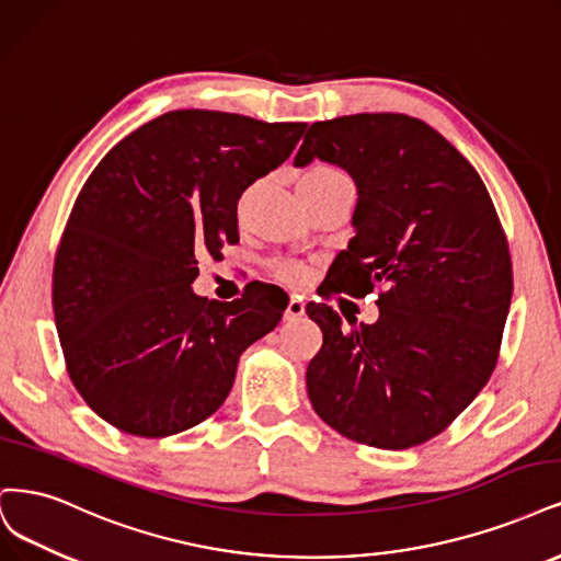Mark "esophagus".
Returning a JSON list of instances; mask_svg holds the SVG:
<instances>
[{
	"label": "esophagus",
	"mask_w": 561,
	"mask_h": 561,
	"mask_svg": "<svg viewBox=\"0 0 561 561\" xmlns=\"http://www.w3.org/2000/svg\"><path fill=\"white\" fill-rule=\"evenodd\" d=\"M304 313H306V306H304V301L299 297H293V299L287 301V308H285V318L287 320H297Z\"/></svg>",
	"instance_id": "obj_1"
}]
</instances>
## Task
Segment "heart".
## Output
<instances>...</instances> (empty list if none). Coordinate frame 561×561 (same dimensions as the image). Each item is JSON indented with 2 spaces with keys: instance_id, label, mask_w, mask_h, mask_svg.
I'll return each instance as SVG.
<instances>
[{
  "instance_id": "1",
  "label": "heart",
  "mask_w": 561,
  "mask_h": 561,
  "mask_svg": "<svg viewBox=\"0 0 561 561\" xmlns=\"http://www.w3.org/2000/svg\"><path fill=\"white\" fill-rule=\"evenodd\" d=\"M339 179H345V176L332 167H313L299 179V187H322V185L334 183ZM276 276L289 285H304L308 278V268L299 262H278Z\"/></svg>"
}]
</instances>
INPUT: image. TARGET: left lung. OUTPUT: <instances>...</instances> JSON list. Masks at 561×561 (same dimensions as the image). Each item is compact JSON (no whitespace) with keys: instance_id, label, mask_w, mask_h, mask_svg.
<instances>
[{"instance_id":"obj_1","label":"left lung","mask_w":561,"mask_h":561,"mask_svg":"<svg viewBox=\"0 0 561 561\" xmlns=\"http://www.w3.org/2000/svg\"><path fill=\"white\" fill-rule=\"evenodd\" d=\"M339 164L357 185V234L327 295L378 289V320L343 330L308 304L322 347L306 369L316 413L364 446L434 438L485 388L513 297L508 241L478 171L403 113H357L308 127L295 164Z\"/></svg>"}]
</instances>
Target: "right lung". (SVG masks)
Masks as SVG:
<instances>
[{
	"instance_id": "1",
	"label": "right lung",
	"mask_w": 561,
	"mask_h": 561,
	"mask_svg": "<svg viewBox=\"0 0 561 561\" xmlns=\"http://www.w3.org/2000/svg\"><path fill=\"white\" fill-rule=\"evenodd\" d=\"M306 123L169 111L96 164L53 268V311L73 388L121 432L160 438L214 415L250 343L287 308L255 285L234 301L192 293L202 255L239 241L237 204L280 167Z\"/></svg>"
}]
</instances>
